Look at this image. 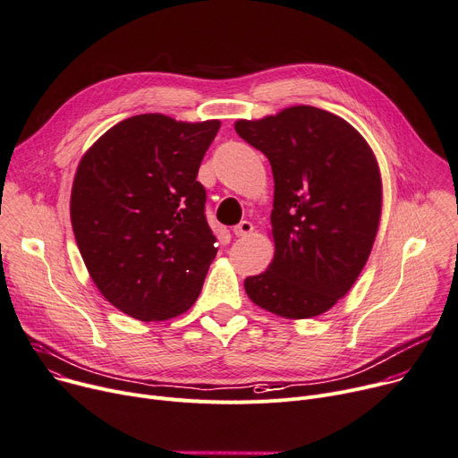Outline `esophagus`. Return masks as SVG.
<instances>
[{"instance_id":"34e87169","label":"esophagus","mask_w":458,"mask_h":458,"mask_svg":"<svg viewBox=\"0 0 458 458\" xmlns=\"http://www.w3.org/2000/svg\"><path fill=\"white\" fill-rule=\"evenodd\" d=\"M233 233L238 236V238H243V236H250L253 233V224L248 222V220H242L238 225L233 227Z\"/></svg>"}]
</instances>
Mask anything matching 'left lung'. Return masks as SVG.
I'll use <instances>...</instances> for the list:
<instances>
[{
    "label": "left lung",
    "instance_id": "left-lung-1",
    "mask_svg": "<svg viewBox=\"0 0 458 458\" xmlns=\"http://www.w3.org/2000/svg\"><path fill=\"white\" fill-rule=\"evenodd\" d=\"M236 133L271 165L275 257L245 278L250 299L288 319L330 310L360 276L381 216V178L361 133L344 119L293 106Z\"/></svg>",
    "mask_w": 458,
    "mask_h": 458
}]
</instances>
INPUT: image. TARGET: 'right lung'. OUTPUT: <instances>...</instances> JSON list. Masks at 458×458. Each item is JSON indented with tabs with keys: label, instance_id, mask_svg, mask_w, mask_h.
Listing matches in <instances>:
<instances>
[{
	"label": "right lung",
	"instance_id": "right-lung-1",
	"mask_svg": "<svg viewBox=\"0 0 458 458\" xmlns=\"http://www.w3.org/2000/svg\"><path fill=\"white\" fill-rule=\"evenodd\" d=\"M220 121L133 115L79 163L72 225L95 286L139 321H165L198 299L216 236L196 180Z\"/></svg>",
	"mask_w": 458,
	"mask_h": 458
}]
</instances>
